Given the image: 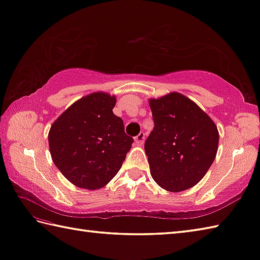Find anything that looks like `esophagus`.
<instances>
[{"mask_svg":"<svg viewBox=\"0 0 260 260\" xmlns=\"http://www.w3.org/2000/svg\"><path fill=\"white\" fill-rule=\"evenodd\" d=\"M145 134L144 132H140L139 135H138L137 137H135V142L137 145H139V146H141L142 144H144V141H145Z\"/></svg>","mask_w":260,"mask_h":260,"instance_id":"34e87169","label":"esophagus"}]
</instances>
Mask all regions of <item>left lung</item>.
Returning <instances> with one entry per match:
<instances>
[{"instance_id": "left-lung-1", "label": "left lung", "mask_w": 260, "mask_h": 260, "mask_svg": "<svg viewBox=\"0 0 260 260\" xmlns=\"http://www.w3.org/2000/svg\"><path fill=\"white\" fill-rule=\"evenodd\" d=\"M155 122L145 142L150 174L169 192L197 185L215 159L219 131L210 116L185 95L149 99Z\"/></svg>"}]
</instances>
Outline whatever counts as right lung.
Wrapping results in <instances>:
<instances>
[{
    "label": "right lung",
    "mask_w": 260,
    "mask_h": 260,
    "mask_svg": "<svg viewBox=\"0 0 260 260\" xmlns=\"http://www.w3.org/2000/svg\"><path fill=\"white\" fill-rule=\"evenodd\" d=\"M114 95L94 92L74 102L51 124L52 161L72 184L99 189L120 171L134 139L113 113Z\"/></svg>",
    "instance_id": "1"
}]
</instances>
